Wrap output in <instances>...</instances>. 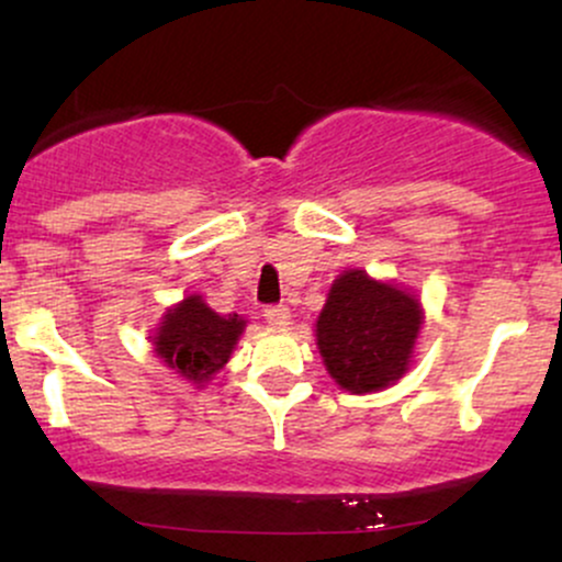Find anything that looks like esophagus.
I'll use <instances>...</instances> for the list:
<instances>
[{"label":"esophagus","mask_w":562,"mask_h":562,"mask_svg":"<svg viewBox=\"0 0 562 562\" xmlns=\"http://www.w3.org/2000/svg\"><path fill=\"white\" fill-rule=\"evenodd\" d=\"M263 319H267L272 327H285L290 322V308L285 303H272V306L263 308Z\"/></svg>","instance_id":"1"}]
</instances>
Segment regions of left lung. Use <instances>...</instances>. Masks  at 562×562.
I'll return each mask as SVG.
<instances>
[{
	"label": "left lung",
	"instance_id": "8db88e82",
	"mask_svg": "<svg viewBox=\"0 0 562 562\" xmlns=\"http://www.w3.org/2000/svg\"><path fill=\"white\" fill-rule=\"evenodd\" d=\"M420 325V303L409 293L351 269L333 282L317 346L340 389L370 393L404 375Z\"/></svg>",
	"mask_w": 562,
	"mask_h": 562
}]
</instances>
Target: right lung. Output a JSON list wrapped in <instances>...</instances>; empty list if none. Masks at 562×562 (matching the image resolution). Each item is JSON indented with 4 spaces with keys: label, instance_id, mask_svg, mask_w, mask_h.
I'll use <instances>...</instances> for the list:
<instances>
[{
    "label": "right lung",
    "instance_id": "1",
    "mask_svg": "<svg viewBox=\"0 0 562 562\" xmlns=\"http://www.w3.org/2000/svg\"><path fill=\"white\" fill-rule=\"evenodd\" d=\"M245 322L237 314L218 317L200 295H190L171 308L153 338L158 357L187 380L203 383L227 364Z\"/></svg>",
    "mask_w": 562,
    "mask_h": 562
}]
</instances>
